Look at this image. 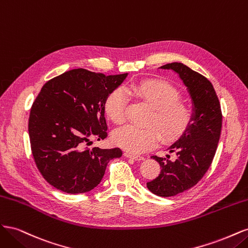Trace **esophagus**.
Instances as JSON below:
<instances>
[{
  "instance_id": "esophagus-1",
  "label": "esophagus",
  "mask_w": 248,
  "mask_h": 248,
  "mask_svg": "<svg viewBox=\"0 0 248 248\" xmlns=\"http://www.w3.org/2000/svg\"><path fill=\"white\" fill-rule=\"evenodd\" d=\"M124 155H125L126 157H128V158H132V159H134V160H139V161L144 159V157H142V156H140V155H136V154H131V153H129V152H125Z\"/></svg>"
}]
</instances>
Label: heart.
<instances>
[{
    "mask_svg": "<svg viewBox=\"0 0 248 248\" xmlns=\"http://www.w3.org/2000/svg\"><path fill=\"white\" fill-rule=\"evenodd\" d=\"M127 92L152 108L147 127L138 128L125 125L112 134L114 142L127 151L141 153L152 149L159 140L172 141L189 129L193 111L181 101L182 95L170 82L160 79L141 80L127 88ZM127 96L121 88H117L108 95L104 101L107 117L115 124L124 122Z\"/></svg>",
    "mask_w": 248,
    "mask_h": 248,
    "instance_id": "b5f03b06",
    "label": "heart"
}]
</instances>
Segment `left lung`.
<instances>
[{
    "label": "left lung",
    "instance_id": "obj_1",
    "mask_svg": "<svg viewBox=\"0 0 248 248\" xmlns=\"http://www.w3.org/2000/svg\"><path fill=\"white\" fill-rule=\"evenodd\" d=\"M162 69L179 74L188 88L193 102L192 123L183 136L169 147L177 158L152 156L160 164V174L147 182L150 191L159 197H172L193 187L211 166L221 133L222 114L218 97L211 82L182 63H170Z\"/></svg>",
    "mask_w": 248,
    "mask_h": 248
}]
</instances>
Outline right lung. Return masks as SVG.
Wrapping results in <instances>:
<instances>
[{"label": "right lung", "instance_id": "obj_1", "mask_svg": "<svg viewBox=\"0 0 248 248\" xmlns=\"http://www.w3.org/2000/svg\"><path fill=\"white\" fill-rule=\"evenodd\" d=\"M127 74L104 76L84 68L62 73L44 84L29 117V137L36 167L55 188L82 193L98 185L119 148H87L108 137L104 101Z\"/></svg>", "mask_w": 248, "mask_h": 248}]
</instances>
